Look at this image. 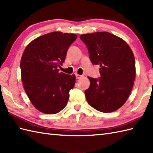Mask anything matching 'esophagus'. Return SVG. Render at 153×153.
I'll return each instance as SVG.
<instances>
[{"label": "esophagus", "mask_w": 153, "mask_h": 153, "mask_svg": "<svg viewBox=\"0 0 153 153\" xmlns=\"http://www.w3.org/2000/svg\"><path fill=\"white\" fill-rule=\"evenodd\" d=\"M76 79H79V78H80L81 77H82V76H80V75L76 74Z\"/></svg>", "instance_id": "1"}]
</instances>
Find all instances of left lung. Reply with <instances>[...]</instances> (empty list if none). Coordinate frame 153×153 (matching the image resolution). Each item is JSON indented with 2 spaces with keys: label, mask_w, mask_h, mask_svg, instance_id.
I'll use <instances>...</instances> for the list:
<instances>
[{
  "label": "left lung",
  "mask_w": 153,
  "mask_h": 153,
  "mask_svg": "<svg viewBox=\"0 0 153 153\" xmlns=\"http://www.w3.org/2000/svg\"><path fill=\"white\" fill-rule=\"evenodd\" d=\"M93 64L100 65V77H88L87 101L102 112L120 108L130 95L135 78V57L130 47L121 38L108 33L82 35Z\"/></svg>",
  "instance_id": "left-lung-1"
}]
</instances>
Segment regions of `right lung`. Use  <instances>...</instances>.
<instances>
[{"mask_svg":"<svg viewBox=\"0 0 153 153\" xmlns=\"http://www.w3.org/2000/svg\"><path fill=\"white\" fill-rule=\"evenodd\" d=\"M77 35L53 32L35 39L25 48L20 62L22 81L33 105L40 112L54 114L66 106L75 75L59 72L67 51Z\"/></svg>","mask_w":153,"mask_h":153,"instance_id":"obj_1","label":"right lung"}]
</instances>
